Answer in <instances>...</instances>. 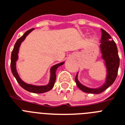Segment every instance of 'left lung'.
<instances>
[{"mask_svg": "<svg viewBox=\"0 0 125 125\" xmlns=\"http://www.w3.org/2000/svg\"><path fill=\"white\" fill-rule=\"evenodd\" d=\"M102 37L101 40V52L102 58L105 61L106 67L107 76L106 82L102 86L98 88H90L82 85L78 80V73L75 77V82L78 88L82 91L87 93L99 94L109 87L112 84L117 75L118 69L119 67V58L116 44L114 40H111V36L104 30L101 29Z\"/></svg>", "mask_w": 125, "mask_h": 125, "instance_id": "obj_1", "label": "left lung"}]
</instances>
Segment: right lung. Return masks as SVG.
<instances>
[{
    "mask_svg": "<svg viewBox=\"0 0 125 125\" xmlns=\"http://www.w3.org/2000/svg\"><path fill=\"white\" fill-rule=\"evenodd\" d=\"M33 30H34V28H32L30 30L26 31L23 34V36H21L19 39H18V40L17 41V42L15 44L12 52H11V70L13 75L14 76V77L17 80L19 84L23 89H24L26 91L32 92V93H43L47 92V91H50L51 89H52V87H54V85L55 81H56V71L57 69L60 66H61V65H62L64 63V62H61L60 63L56 64L51 67L50 82L46 85H32V84H28V83L24 82L21 79V78L19 76L18 73L17 72L16 69V62L17 60V59H18L19 49V47H20L21 43L24 41L26 36H28V34H30Z\"/></svg>",
    "mask_w": 125,
    "mask_h": 125,
    "instance_id": "obj_1",
    "label": "right lung"
}]
</instances>
